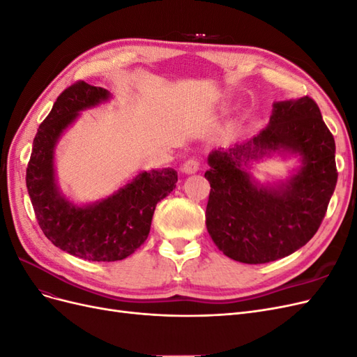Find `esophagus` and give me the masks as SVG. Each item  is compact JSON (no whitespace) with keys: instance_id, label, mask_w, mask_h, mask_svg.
<instances>
[{"instance_id":"34e87169","label":"esophagus","mask_w":357,"mask_h":357,"mask_svg":"<svg viewBox=\"0 0 357 357\" xmlns=\"http://www.w3.org/2000/svg\"><path fill=\"white\" fill-rule=\"evenodd\" d=\"M183 171H185L186 174H195V172L199 171V160L197 158L188 159L185 164H183Z\"/></svg>"}]
</instances>
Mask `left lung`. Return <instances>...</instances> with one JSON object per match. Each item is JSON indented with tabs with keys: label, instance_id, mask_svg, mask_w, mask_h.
<instances>
[{
	"label": "left lung",
	"instance_id": "left-lung-1",
	"mask_svg": "<svg viewBox=\"0 0 357 357\" xmlns=\"http://www.w3.org/2000/svg\"><path fill=\"white\" fill-rule=\"evenodd\" d=\"M280 148L299 153L303 168L284 187H255L241 167ZM208 165L207 231L223 255L255 265L289 256L314 236L338 178L333 135L310 96L274 104L261 134L214 150Z\"/></svg>",
	"mask_w": 357,
	"mask_h": 357
}]
</instances>
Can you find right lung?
<instances>
[{
	"instance_id": "obj_1",
	"label": "right lung",
	"mask_w": 357,
	"mask_h": 357,
	"mask_svg": "<svg viewBox=\"0 0 357 357\" xmlns=\"http://www.w3.org/2000/svg\"><path fill=\"white\" fill-rule=\"evenodd\" d=\"M109 98L83 80L63 91L41 122L32 143L26 188L40 228L61 250L92 262H114L132 255L149 236L156 204L172 192V168L144 171L98 204L75 207L59 195L53 177V149L77 113Z\"/></svg>"
}]
</instances>
